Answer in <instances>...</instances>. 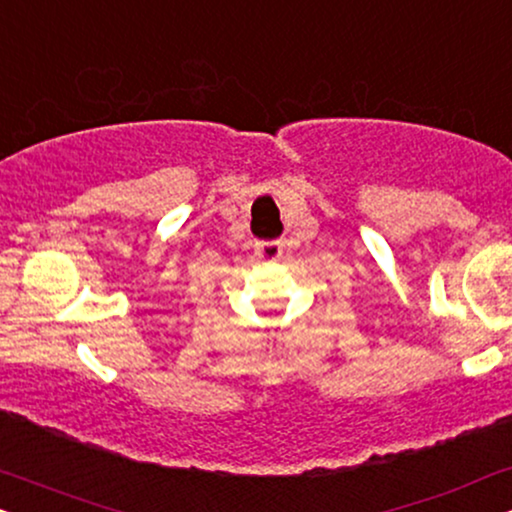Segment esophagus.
Instances as JSON below:
<instances>
[{
	"label": "esophagus",
	"instance_id": "obj_1",
	"mask_svg": "<svg viewBox=\"0 0 512 512\" xmlns=\"http://www.w3.org/2000/svg\"><path fill=\"white\" fill-rule=\"evenodd\" d=\"M255 255L260 257V260H278V257L283 255V243L281 241H257Z\"/></svg>",
	"mask_w": 512,
	"mask_h": 512
}]
</instances>
